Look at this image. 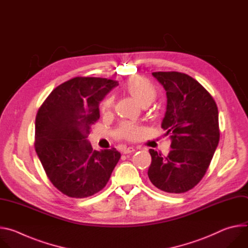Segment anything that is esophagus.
Masks as SVG:
<instances>
[{"label": "esophagus", "mask_w": 248, "mask_h": 248, "mask_svg": "<svg viewBox=\"0 0 248 248\" xmlns=\"http://www.w3.org/2000/svg\"><path fill=\"white\" fill-rule=\"evenodd\" d=\"M135 151V148H133V147H127V148H124V150H123V153L124 154H129V153H132V152H134Z\"/></svg>", "instance_id": "1"}]
</instances>
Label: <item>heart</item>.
<instances>
[{
    "label": "heart",
    "instance_id": "heart-1",
    "mask_svg": "<svg viewBox=\"0 0 248 248\" xmlns=\"http://www.w3.org/2000/svg\"><path fill=\"white\" fill-rule=\"evenodd\" d=\"M127 92L134 98L140 105H149L157 96V90L153 84H151L148 80L135 78L130 79L126 85ZM114 105L113 97L106 98L102 105H101V111L103 113H107L111 110ZM141 133V129L138 125L130 124V123H124L120 126L118 130V135L121 138H124L127 140H134L139 137Z\"/></svg>",
    "mask_w": 248,
    "mask_h": 248
}]
</instances>
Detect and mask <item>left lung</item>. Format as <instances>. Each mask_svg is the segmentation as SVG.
<instances>
[{"instance_id":"1","label":"left lung","mask_w":248,"mask_h":248,"mask_svg":"<svg viewBox=\"0 0 248 248\" xmlns=\"http://www.w3.org/2000/svg\"><path fill=\"white\" fill-rule=\"evenodd\" d=\"M153 77L167 92L162 127L171 139L168 156L150 149L151 183L169 193L192 189L206 173L220 139L215 100L194 78L178 72H156Z\"/></svg>"}]
</instances>
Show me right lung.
<instances>
[{
    "label": "right lung",
    "mask_w": 248,
    "mask_h": 248,
    "mask_svg": "<svg viewBox=\"0 0 248 248\" xmlns=\"http://www.w3.org/2000/svg\"><path fill=\"white\" fill-rule=\"evenodd\" d=\"M118 82L77 77L57 86L35 120L34 147L53 186L73 198L102 190L121 153L116 148L93 150L86 139L100 118L99 103Z\"/></svg>",
    "instance_id": "obj_1"
}]
</instances>
